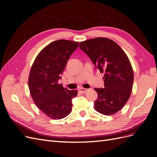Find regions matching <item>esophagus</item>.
Segmentation results:
<instances>
[{
    "mask_svg": "<svg viewBox=\"0 0 157 157\" xmlns=\"http://www.w3.org/2000/svg\"><path fill=\"white\" fill-rule=\"evenodd\" d=\"M88 89H86V88H79L78 89V91L80 92V93H82V94H84V93H85V92H86L87 91H88Z\"/></svg>",
    "mask_w": 157,
    "mask_h": 157,
    "instance_id": "34e87169",
    "label": "esophagus"
}]
</instances>
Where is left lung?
I'll return each mask as SVG.
<instances>
[{"instance_id": "obj_1", "label": "left lung", "mask_w": 157, "mask_h": 157, "mask_svg": "<svg viewBox=\"0 0 157 157\" xmlns=\"http://www.w3.org/2000/svg\"><path fill=\"white\" fill-rule=\"evenodd\" d=\"M79 48L104 73L105 88H94L98 99L96 111L105 115L115 114L129 99L134 82V72L127 55L115 41L98 37L81 42Z\"/></svg>"}]
</instances>
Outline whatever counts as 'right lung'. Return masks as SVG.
Returning a JSON list of instances; mask_svg holds the SVG:
<instances>
[{
    "label": "right lung",
    "instance_id": "1",
    "mask_svg": "<svg viewBox=\"0 0 157 157\" xmlns=\"http://www.w3.org/2000/svg\"><path fill=\"white\" fill-rule=\"evenodd\" d=\"M78 44L69 40L52 42L39 52L31 66L28 80L31 96L36 107L52 119H61L72 111V99L78 91L63 88L58 80Z\"/></svg>",
    "mask_w": 157,
    "mask_h": 157
}]
</instances>
